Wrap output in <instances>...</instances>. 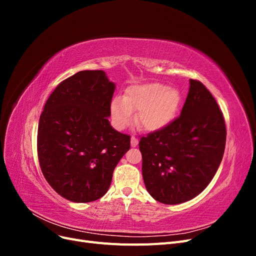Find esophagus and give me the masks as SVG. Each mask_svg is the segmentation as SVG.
<instances>
[{"label": "esophagus", "mask_w": 256, "mask_h": 256, "mask_svg": "<svg viewBox=\"0 0 256 256\" xmlns=\"http://www.w3.org/2000/svg\"><path fill=\"white\" fill-rule=\"evenodd\" d=\"M138 145V138L136 136H131V146L132 147H136Z\"/></svg>", "instance_id": "34e87169"}]
</instances>
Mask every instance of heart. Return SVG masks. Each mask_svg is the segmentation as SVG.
Returning <instances> with one entry per match:
<instances>
[{
	"mask_svg": "<svg viewBox=\"0 0 256 256\" xmlns=\"http://www.w3.org/2000/svg\"><path fill=\"white\" fill-rule=\"evenodd\" d=\"M182 104V94L175 88L152 82L134 85L126 90L122 99L114 98L110 106L112 122L116 129L129 127L138 114V124L150 132L171 125Z\"/></svg>",
	"mask_w": 256,
	"mask_h": 256,
	"instance_id": "obj_1",
	"label": "heart"
}]
</instances>
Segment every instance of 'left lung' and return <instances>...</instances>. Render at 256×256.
<instances>
[{"instance_id":"left-lung-1","label":"left lung","mask_w":256,"mask_h":256,"mask_svg":"<svg viewBox=\"0 0 256 256\" xmlns=\"http://www.w3.org/2000/svg\"><path fill=\"white\" fill-rule=\"evenodd\" d=\"M189 82L180 118L138 142L146 190L168 205L198 196L212 182L226 148V122L218 104L203 83Z\"/></svg>"}]
</instances>
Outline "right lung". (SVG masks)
<instances>
[{
	"label": "right lung",
	"instance_id": "add662e5",
	"mask_svg": "<svg viewBox=\"0 0 256 256\" xmlns=\"http://www.w3.org/2000/svg\"><path fill=\"white\" fill-rule=\"evenodd\" d=\"M115 90L102 70H83L60 82L44 106L37 152L46 180L74 203L102 198L130 136L109 122Z\"/></svg>",
	"mask_w": 256,
	"mask_h": 256
}]
</instances>
